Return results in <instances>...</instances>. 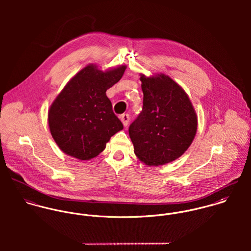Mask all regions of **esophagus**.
<instances>
[{"mask_svg": "<svg viewBox=\"0 0 251 251\" xmlns=\"http://www.w3.org/2000/svg\"><path fill=\"white\" fill-rule=\"evenodd\" d=\"M120 119H121V121H122V123H123V125H124L125 126H126L128 125V122H129V115H128V114H123V115H121V116H120Z\"/></svg>", "mask_w": 251, "mask_h": 251, "instance_id": "1", "label": "esophagus"}]
</instances>
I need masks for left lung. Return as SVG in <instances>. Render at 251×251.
Returning <instances> with one entry per match:
<instances>
[{
  "label": "left lung",
  "mask_w": 251,
  "mask_h": 251,
  "mask_svg": "<svg viewBox=\"0 0 251 251\" xmlns=\"http://www.w3.org/2000/svg\"><path fill=\"white\" fill-rule=\"evenodd\" d=\"M143 108L128 132L135 154L147 165H162L179 157L192 143L197 130L193 106L169 76L140 77Z\"/></svg>",
  "instance_id": "1"
}]
</instances>
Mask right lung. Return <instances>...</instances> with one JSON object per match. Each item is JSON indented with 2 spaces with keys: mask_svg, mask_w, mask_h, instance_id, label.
<instances>
[{
  "mask_svg": "<svg viewBox=\"0 0 251 251\" xmlns=\"http://www.w3.org/2000/svg\"><path fill=\"white\" fill-rule=\"evenodd\" d=\"M126 67L103 72L90 65L78 72L52 103L48 123L52 137L67 154L81 160L96 157L124 128L106 91L120 81Z\"/></svg>",
  "mask_w": 251,
  "mask_h": 251,
  "instance_id": "obj_1",
  "label": "right lung"
}]
</instances>
